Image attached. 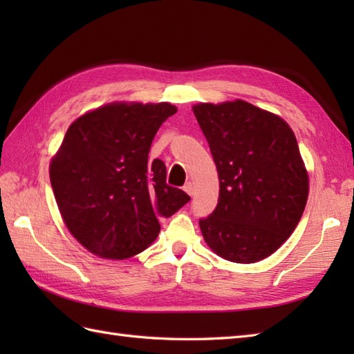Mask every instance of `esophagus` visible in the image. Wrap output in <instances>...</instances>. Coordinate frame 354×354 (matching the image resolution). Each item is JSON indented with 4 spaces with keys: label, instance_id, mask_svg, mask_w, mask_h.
Returning a JSON list of instances; mask_svg holds the SVG:
<instances>
[{
    "label": "esophagus",
    "instance_id": "34e87169",
    "mask_svg": "<svg viewBox=\"0 0 354 354\" xmlns=\"http://www.w3.org/2000/svg\"><path fill=\"white\" fill-rule=\"evenodd\" d=\"M184 192H185L187 194H190V196H192V194H193V184H192V183H187V184L184 185Z\"/></svg>",
    "mask_w": 354,
    "mask_h": 354
}]
</instances>
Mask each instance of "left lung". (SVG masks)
Returning <instances> with one entry per match:
<instances>
[{
	"instance_id": "8db88e82",
	"label": "left lung",
	"mask_w": 354,
	"mask_h": 354,
	"mask_svg": "<svg viewBox=\"0 0 354 354\" xmlns=\"http://www.w3.org/2000/svg\"><path fill=\"white\" fill-rule=\"evenodd\" d=\"M212 150L219 201L199 227L219 257L250 265L269 257L297 228L309 173L284 120L245 100L192 108Z\"/></svg>"
}]
</instances>
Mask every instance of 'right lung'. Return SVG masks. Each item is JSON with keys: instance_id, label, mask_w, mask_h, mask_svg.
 <instances>
[{"instance_id": "right-lung-1", "label": "right lung", "mask_w": 354, "mask_h": 354, "mask_svg": "<svg viewBox=\"0 0 354 354\" xmlns=\"http://www.w3.org/2000/svg\"><path fill=\"white\" fill-rule=\"evenodd\" d=\"M167 102H112L85 112L50 161V181L66 228L100 259L124 260L153 243L160 217L190 201L149 161L160 126L176 114Z\"/></svg>"}]
</instances>
